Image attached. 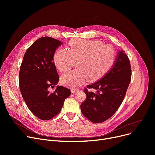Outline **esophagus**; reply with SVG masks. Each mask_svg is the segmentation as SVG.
Instances as JSON below:
<instances>
[{
  "mask_svg": "<svg viewBox=\"0 0 155 155\" xmlns=\"http://www.w3.org/2000/svg\"><path fill=\"white\" fill-rule=\"evenodd\" d=\"M78 91V88H71V93H73V94L75 93V92H77V91Z\"/></svg>",
  "mask_w": 155,
  "mask_h": 155,
  "instance_id": "1",
  "label": "esophagus"
}]
</instances>
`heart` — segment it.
<instances>
[{
	"label": "heart",
	"mask_w": 155,
	"mask_h": 155,
	"mask_svg": "<svg viewBox=\"0 0 155 155\" xmlns=\"http://www.w3.org/2000/svg\"><path fill=\"white\" fill-rule=\"evenodd\" d=\"M116 52L111 45L96 40H77L69 43L68 50L59 48L53 56L56 68L62 73L69 71L77 62V70L63 75V84L75 87L86 79L95 82L105 75L115 61Z\"/></svg>",
	"instance_id": "1"
}]
</instances>
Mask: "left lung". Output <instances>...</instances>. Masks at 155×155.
Instances as JSON below:
<instances>
[{"mask_svg":"<svg viewBox=\"0 0 155 155\" xmlns=\"http://www.w3.org/2000/svg\"><path fill=\"white\" fill-rule=\"evenodd\" d=\"M131 79V68L125 51L117 54L112 69L102 79L84 88L86 99L80 105L82 114L94 123L111 117L120 107ZM94 88V93L88 91Z\"/></svg>","mask_w":155,"mask_h":155,"instance_id":"obj_1","label":"left lung"}]
</instances>
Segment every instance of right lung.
<instances>
[{
    "label": "right lung",
    "instance_id": "add662e5",
    "mask_svg": "<svg viewBox=\"0 0 155 155\" xmlns=\"http://www.w3.org/2000/svg\"><path fill=\"white\" fill-rule=\"evenodd\" d=\"M62 43L51 37L38 39L26 50L19 70V88L29 109L40 119L48 120L61 111L71 92L58 86L59 76L53 62L56 49Z\"/></svg>",
    "mask_w": 155,
    "mask_h": 155
}]
</instances>
